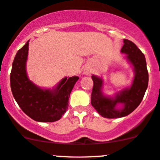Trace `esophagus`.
<instances>
[{"label": "esophagus", "instance_id": "34e87169", "mask_svg": "<svg viewBox=\"0 0 160 160\" xmlns=\"http://www.w3.org/2000/svg\"><path fill=\"white\" fill-rule=\"evenodd\" d=\"M91 73V71H85L84 72V74H86V75H89Z\"/></svg>", "mask_w": 160, "mask_h": 160}]
</instances>
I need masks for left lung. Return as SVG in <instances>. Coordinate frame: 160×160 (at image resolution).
I'll return each instance as SVG.
<instances>
[{"mask_svg": "<svg viewBox=\"0 0 160 160\" xmlns=\"http://www.w3.org/2000/svg\"><path fill=\"white\" fill-rule=\"evenodd\" d=\"M123 42L121 52L126 54L125 59L134 72L130 86L117 92L114 96H110L102 92L103 80L95 75L92 76L94 85L91 102L98 114L107 118H118L131 114L141 102L148 85V72L144 53L132 42L124 39Z\"/></svg>", "mask_w": 160, "mask_h": 160, "instance_id": "left-lung-1", "label": "left lung"}]
</instances>
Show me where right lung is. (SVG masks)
<instances>
[{"mask_svg":"<svg viewBox=\"0 0 160 160\" xmlns=\"http://www.w3.org/2000/svg\"><path fill=\"white\" fill-rule=\"evenodd\" d=\"M29 40L16 53L12 62L10 84L14 98L21 110L33 120L53 122L61 119L68 107V98L77 76L64 77L53 88H42L29 80L27 73Z\"/></svg>","mask_w":160,"mask_h":160,"instance_id":"obj_1","label":"right lung"}]
</instances>
